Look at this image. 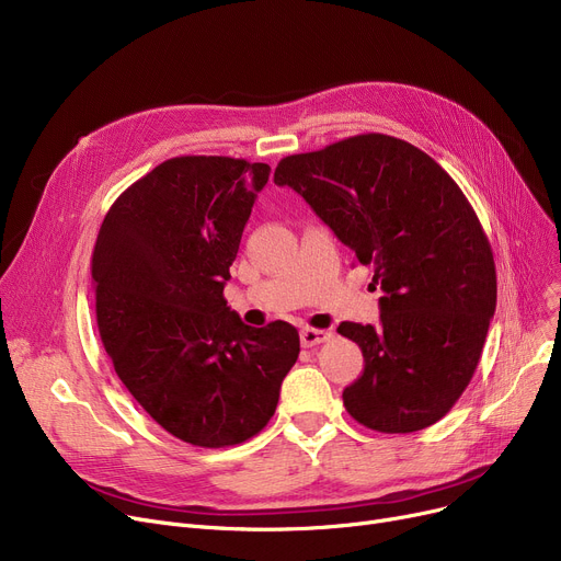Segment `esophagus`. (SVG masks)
Instances as JSON below:
<instances>
[{
    "label": "esophagus",
    "instance_id": "1",
    "mask_svg": "<svg viewBox=\"0 0 561 561\" xmlns=\"http://www.w3.org/2000/svg\"><path fill=\"white\" fill-rule=\"evenodd\" d=\"M330 336H332V332H328V330H313V328H305L300 332V341H302L305 347H313L318 343H325Z\"/></svg>",
    "mask_w": 561,
    "mask_h": 561
}]
</instances>
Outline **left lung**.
Segmentation results:
<instances>
[{
	"label": "left lung",
	"mask_w": 561,
	"mask_h": 561,
	"mask_svg": "<svg viewBox=\"0 0 561 561\" xmlns=\"http://www.w3.org/2000/svg\"><path fill=\"white\" fill-rule=\"evenodd\" d=\"M275 184L302 195L385 293L377 328L339 325L366 364L343 391L347 414L387 434L444 419L478 368L497 293L489 239L461 188L387 134L286 157Z\"/></svg>",
	"instance_id": "1"
}]
</instances>
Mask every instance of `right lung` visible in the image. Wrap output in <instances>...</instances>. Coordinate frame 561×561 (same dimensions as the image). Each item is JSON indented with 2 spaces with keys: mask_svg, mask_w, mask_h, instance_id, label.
Wrapping results in <instances>:
<instances>
[{
  "mask_svg": "<svg viewBox=\"0 0 561 561\" xmlns=\"http://www.w3.org/2000/svg\"><path fill=\"white\" fill-rule=\"evenodd\" d=\"M271 165L174 157L108 209L93 250L98 328L134 400L199 448L243 444L273 419L300 334L250 328L222 296Z\"/></svg>",
  "mask_w": 561,
  "mask_h": 561,
  "instance_id": "add662e5",
  "label": "right lung"
}]
</instances>
